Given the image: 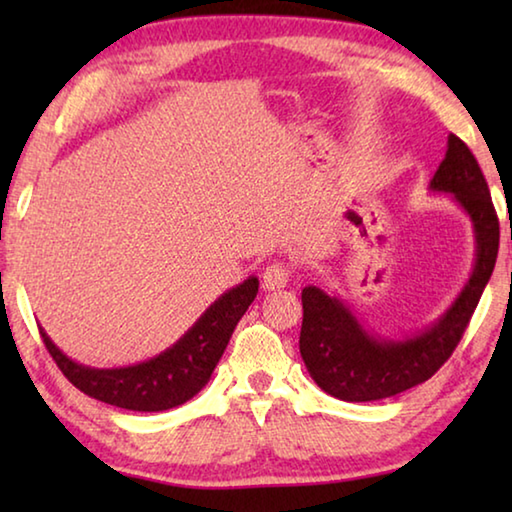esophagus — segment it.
<instances>
[{
  "label": "esophagus",
  "instance_id": "esophagus-1",
  "mask_svg": "<svg viewBox=\"0 0 512 512\" xmlns=\"http://www.w3.org/2000/svg\"><path fill=\"white\" fill-rule=\"evenodd\" d=\"M289 277L291 271L287 266L282 264H271L264 268V275H262V282H264V289L266 291H277V289H284L289 284Z\"/></svg>",
  "mask_w": 512,
  "mask_h": 512
}]
</instances>
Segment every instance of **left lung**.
<instances>
[{"mask_svg": "<svg viewBox=\"0 0 512 512\" xmlns=\"http://www.w3.org/2000/svg\"><path fill=\"white\" fill-rule=\"evenodd\" d=\"M431 192L452 194L470 216L476 257L470 280L443 316L431 325L386 339L363 327L345 302L318 287L302 289L300 354L311 379L343 402H375L427 381L452 357L495 271L499 219L479 162L456 135L447 137V153L433 173Z\"/></svg>", "mask_w": 512, "mask_h": 512, "instance_id": "obj_1", "label": "left lung"}]
</instances>
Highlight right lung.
<instances>
[{
	"mask_svg": "<svg viewBox=\"0 0 512 512\" xmlns=\"http://www.w3.org/2000/svg\"><path fill=\"white\" fill-rule=\"evenodd\" d=\"M259 280L250 275L216 298L180 339L153 359L124 368H90L69 359L40 327L56 366L94 400L128 411H167L185 404L210 381L241 316L255 300Z\"/></svg>",
	"mask_w": 512,
	"mask_h": 512,
	"instance_id": "obj_1",
	"label": "right lung"
}]
</instances>
